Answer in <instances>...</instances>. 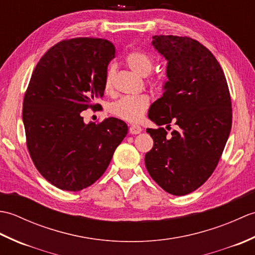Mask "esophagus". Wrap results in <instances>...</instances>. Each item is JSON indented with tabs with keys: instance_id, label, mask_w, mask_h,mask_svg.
Listing matches in <instances>:
<instances>
[{
	"instance_id": "34e87169",
	"label": "esophagus",
	"mask_w": 255,
	"mask_h": 255,
	"mask_svg": "<svg viewBox=\"0 0 255 255\" xmlns=\"http://www.w3.org/2000/svg\"><path fill=\"white\" fill-rule=\"evenodd\" d=\"M141 131H142V128L140 127L139 125H131V126L129 127V132L131 134H137Z\"/></svg>"
}]
</instances>
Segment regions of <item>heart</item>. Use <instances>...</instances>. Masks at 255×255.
I'll return each instance as SVG.
<instances>
[{"label":"heart","mask_w":255,"mask_h":255,"mask_svg":"<svg viewBox=\"0 0 255 255\" xmlns=\"http://www.w3.org/2000/svg\"><path fill=\"white\" fill-rule=\"evenodd\" d=\"M126 62L128 67L133 72L139 75L145 77L153 70L154 60L148 53L143 51L134 50L128 53L126 57ZM115 74V66L111 64L108 67L105 79H104V90L105 92H111L113 88V78ZM150 106V99L148 95L139 94L133 96H123L122 99L114 102L111 104L110 111L114 115L125 119L127 122H138L142 118L143 114Z\"/></svg>","instance_id":"b5f03b06"}]
</instances>
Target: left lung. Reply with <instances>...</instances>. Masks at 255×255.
Listing matches in <instances>:
<instances>
[{
  "instance_id": "left-lung-1",
  "label": "left lung",
  "mask_w": 255,
  "mask_h": 255,
  "mask_svg": "<svg viewBox=\"0 0 255 255\" xmlns=\"http://www.w3.org/2000/svg\"><path fill=\"white\" fill-rule=\"evenodd\" d=\"M166 60L163 95L150 106L153 148L145 153L150 176L176 196L194 192L213 174L231 130V99L225 73L207 48L189 37L153 36Z\"/></svg>"
}]
</instances>
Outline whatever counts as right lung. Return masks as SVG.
<instances>
[{"instance_id":"1","label":"right lung","mask_w":255,"mask_h":255,"mask_svg":"<svg viewBox=\"0 0 255 255\" xmlns=\"http://www.w3.org/2000/svg\"><path fill=\"white\" fill-rule=\"evenodd\" d=\"M115 47L102 38H73L51 47L31 74L23 103L26 143L36 169L63 191L78 192L103 175L128 127L115 117L85 124L81 112L104 95Z\"/></svg>"}]
</instances>
